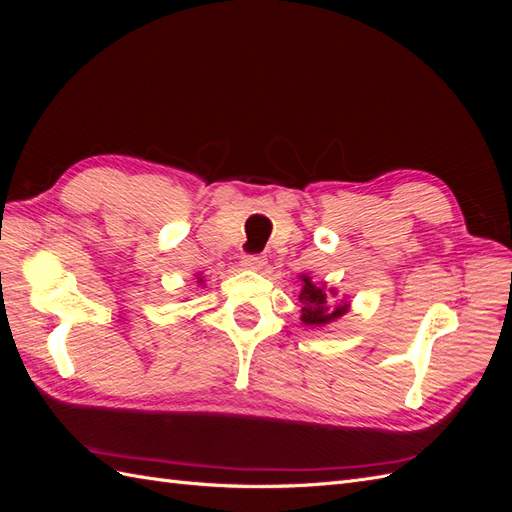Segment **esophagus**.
<instances>
[{"label": "esophagus", "instance_id": "esophagus-1", "mask_svg": "<svg viewBox=\"0 0 512 512\" xmlns=\"http://www.w3.org/2000/svg\"><path fill=\"white\" fill-rule=\"evenodd\" d=\"M267 265V258L262 254H243L241 256V267L245 269H252V271H258Z\"/></svg>", "mask_w": 512, "mask_h": 512}]
</instances>
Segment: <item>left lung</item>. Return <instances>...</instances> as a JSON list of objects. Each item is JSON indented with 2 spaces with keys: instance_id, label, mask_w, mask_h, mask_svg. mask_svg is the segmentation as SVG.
Listing matches in <instances>:
<instances>
[{
  "instance_id": "1",
  "label": "left lung",
  "mask_w": 512,
  "mask_h": 512,
  "mask_svg": "<svg viewBox=\"0 0 512 512\" xmlns=\"http://www.w3.org/2000/svg\"><path fill=\"white\" fill-rule=\"evenodd\" d=\"M301 290H299V301H301V322L305 327H324L337 318H342L350 303L346 301H335V290L327 292L324 284L312 282L309 275H301Z\"/></svg>"
}]
</instances>
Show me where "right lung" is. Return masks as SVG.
Wrapping results in <instances>:
<instances>
[{
  "label": "right lung",
  "instance_id": "right-lung-1",
  "mask_svg": "<svg viewBox=\"0 0 512 512\" xmlns=\"http://www.w3.org/2000/svg\"><path fill=\"white\" fill-rule=\"evenodd\" d=\"M205 280H203V277H198V284H203Z\"/></svg>",
  "mask_w": 512,
  "mask_h": 512
}]
</instances>
